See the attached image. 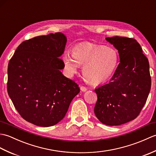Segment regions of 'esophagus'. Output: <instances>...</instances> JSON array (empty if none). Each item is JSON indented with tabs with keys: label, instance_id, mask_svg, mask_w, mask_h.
Here are the masks:
<instances>
[{
	"label": "esophagus",
	"instance_id": "obj_1",
	"mask_svg": "<svg viewBox=\"0 0 156 156\" xmlns=\"http://www.w3.org/2000/svg\"><path fill=\"white\" fill-rule=\"evenodd\" d=\"M80 90L82 91V92H85L87 90V88L84 87V86H81L80 87Z\"/></svg>",
	"mask_w": 156,
	"mask_h": 156
}]
</instances>
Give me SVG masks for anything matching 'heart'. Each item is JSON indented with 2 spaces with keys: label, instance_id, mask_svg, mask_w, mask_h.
Wrapping results in <instances>:
<instances>
[{
  "label": "heart",
  "instance_id": "obj_1",
  "mask_svg": "<svg viewBox=\"0 0 156 156\" xmlns=\"http://www.w3.org/2000/svg\"><path fill=\"white\" fill-rule=\"evenodd\" d=\"M65 68L69 74L83 66V75L92 84H101L108 80L117 69L119 55L116 49L104 45L83 43L72 49V54L63 55Z\"/></svg>",
  "mask_w": 156,
  "mask_h": 156
}]
</instances>
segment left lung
<instances>
[{
	"instance_id": "left-lung-1",
	"label": "left lung",
	"mask_w": 156,
	"mask_h": 156,
	"mask_svg": "<svg viewBox=\"0 0 156 156\" xmlns=\"http://www.w3.org/2000/svg\"><path fill=\"white\" fill-rule=\"evenodd\" d=\"M107 41L119 51L120 63L110 82L95 89L94 114L103 124L119 125L140 115L151 89L148 59L133 38L115 36Z\"/></svg>"
}]
</instances>
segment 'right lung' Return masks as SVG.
<instances>
[{"label": "right lung", "instance_id": "right-lung-1", "mask_svg": "<svg viewBox=\"0 0 156 156\" xmlns=\"http://www.w3.org/2000/svg\"><path fill=\"white\" fill-rule=\"evenodd\" d=\"M66 36L62 33L35 37L20 44L8 66L7 91L21 117L50 127L65 117L80 92L74 80L60 72Z\"/></svg>", "mask_w": 156, "mask_h": 156}]
</instances>
